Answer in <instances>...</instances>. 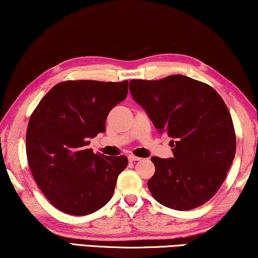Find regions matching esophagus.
<instances>
[{"label":"esophagus","instance_id":"esophagus-1","mask_svg":"<svg viewBox=\"0 0 258 258\" xmlns=\"http://www.w3.org/2000/svg\"><path fill=\"white\" fill-rule=\"evenodd\" d=\"M127 159H128L130 162H134V161H139V160H140V157L134 156V155H132V154H131V155H128V156H127Z\"/></svg>","mask_w":258,"mask_h":258}]
</instances>
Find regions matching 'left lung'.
I'll list each match as a JSON object with an SVG mask.
<instances>
[{
  "label": "left lung",
  "mask_w": 258,
  "mask_h": 258,
  "mask_svg": "<svg viewBox=\"0 0 258 258\" xmlns=\"http://www.w3.org/2000/svg\"><path fill=\"white\" fill-rule=\"evenodd\" d=\"M130 91L174 147V157H152L155 174L147 184L153 197L177 211L210 201L236 151L233 120L222 98L209 84L183 75L131 80Z\"/></svg>",
  "instance_id": "8db88e82"
}]
</instances>
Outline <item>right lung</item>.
I'll return each instance as SVG.
<instances>
[{
  "label": "right lung",
  "mask_w": 258,
  "mask_h": 258,
  "mask_svg": "<svg viewBox=\"0 0 258 258\" xmlns=\"http://www.w3.org/2000/svg\"><path fill=\"white\" fill-rule=\"evenodd\" d=\"M128 81L57 83L31 114L26 155L33 178L61 212L87 215L112 197L127 157L94 154L87 146L105 132L107 114L127 96Z\"/></svg>",
  "instance_id": "obj_1"
}]
</instances>
